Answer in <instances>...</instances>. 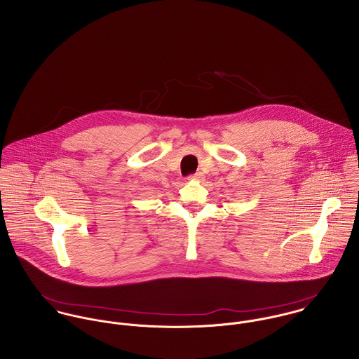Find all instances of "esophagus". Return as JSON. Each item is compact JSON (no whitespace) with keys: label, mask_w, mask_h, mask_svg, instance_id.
I'll list each match as a JSON object with an SVG mask.
<instances>
[{"label":"esophagus","mask_w":359,"mask_h":359,"mask_svg":"<svg viewBox=\"0 0 359 359\" xmlns=\"http://www.w3.org/2000/svg\"><path fill=\"white\" fill-rule=\"evenodd\" d=\"M203 178H205V177H203L202 172H196V174H194V175L189 177V180H194V181H201V180H203Z\"/></svg>","instance_id":"1"}]
</instances>
